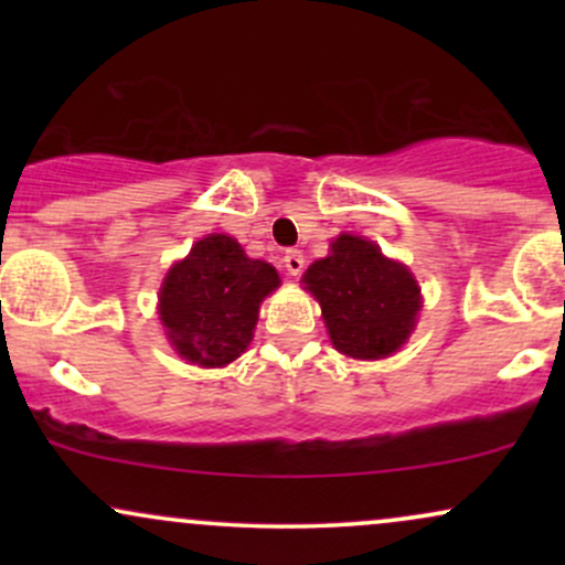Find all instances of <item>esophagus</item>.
I'll return each instance as SVG.
<instances>
[{"mask_svg":"<svg viewBox=\"0 0 565 565\" xmlns=\"http://www.w3.org/2000/svg\"><path fill=\"white\" fill-rule=\"evenodd\" d=\"M284 268H287L289 276H300L302 268H305V257L300 249H287V255H284Z\"/></svg>","mask_w":565,"mask_h":565,"instance_id":"obj_1","label":"esophagus"}]
</instances>
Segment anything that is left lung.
Wrapping results in <instances>:
<instances>
[{
  "label": "left lung",
  "mask_w": 565,
  "mask_h": 565,
  "mask_svg": "<svg viewBox=\"0 0 565 565\" xmlns=\"http://www.w3.org/2000/svg\"><path fill=\"white\" fill-rule=\"evenodd\" d=\"M321 305L332 345L361 361L387 359L408 340L423 308L417 278L374 242L342 233L302 276Z\"/></svg>",
  "instance_id": "1"
}]
</instances>
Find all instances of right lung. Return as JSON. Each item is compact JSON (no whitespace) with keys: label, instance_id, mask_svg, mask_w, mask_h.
<instances>
[{"label":"right lung","instance_id":"right-lung-1","mask_svg":"<svg viewBox=\"0 0 565 565\" xmlns=\"http://www.w3.org/2000/svg\"><path fill=\"white\" fill-rule=\"evenodd\" d=\"M281 278L265 260L246 257L225 233H210L167 270L159 289V319L180 359L199 366H228L255 334L260 302Z\"/></svg>","mask_w":565,"mask_h":565}]
</instances>
